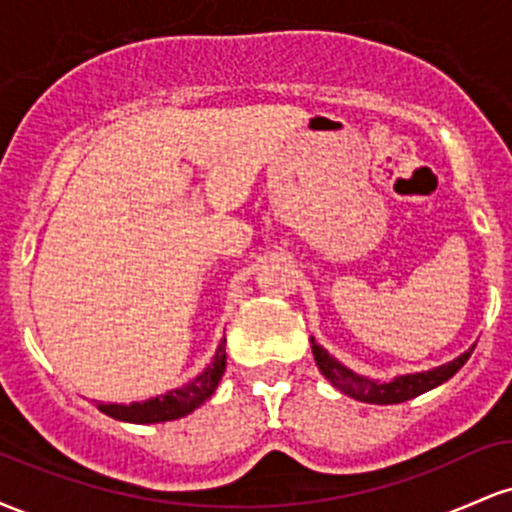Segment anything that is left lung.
I'll use <instances>...</instances> for the list:
<instances>
[{
    "label": "left lung",
    "mask_w": 512,
    "mask_h": 512,
    "mask_svg": "<svg viewBox=\"0 0 512 512\" xmlns=\"http://www.w3.org/2000/svg\"><path fill=\"white\" fill-rule=\"evenodd\" d=\"M472 351L474 346L469 351H464L462 356H457L455 361L445 363V366H438L433 370H426V373L402 375V378L392 380V383H375V380H366L361 378V375L351 373V370L344 368L342 363L334 361L325 349H320V346L313 344L317 368L322 370V375H325L337 390H342L344 395L368 404H399V402H407V399L424 395V392L443 385L445 380H450L452 375L467 363V358L472 356Z\"/></svg>",
    "instance_id": "obj_1"
}]
</instances>
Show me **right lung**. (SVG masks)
Masks as SVG:
<instances>
[{"mask_svg":"<svg viewBox=\"0 0 512 512\" xmlns=\"http://www.w3.org/2000/svg\"><path fill=\"white\" fill-rule=\"evenodd\" d=\"M223 370H226V339L216 349L211 366L204 368V373H199L192 383L182 385L180 390H170L168 395L146 399V402L98 404V409L117 421H129V424H161V421L180 419L214 395Z\"/></svg>","mask_w":512,"mask_h":512,"instance_id":"add662e5","label":"right lung"}]
</instances>
